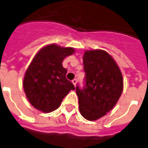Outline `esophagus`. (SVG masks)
I'll use <instances>...</instances> for the list:
<instances>
[{
  "instance_id": "obj_1",
  "label": "esophagus",
  "mask_w": 148,
  "mask_h": 148,
  "mask_svg": "<svg viewBox=\"0 0 148 148\" xmlns=\"http://www.w3.org/2000/svg\"><path fill=\"white\" fill-rule=\"evenodd\" d=\"M77 82V79H74V80L72 81V83L74 84V86H76Z\"/></svg>"
}]
</instances>
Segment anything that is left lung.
Returning a JSON list of instances; mask_svg holds the SVG:
<instances>
[{
    "instance_id": "left-lung-1",
    "label": "left lung",
    "mask_w": 148,
    "mask_h": 148,
    "mask_svg": "<svg viewBox=\"0 0 148 148\" xmlns=\"http://www.w3.org/2000/svg\"><path fill=\"white\" fill-rule=\"evenodd\" d=\"M83 63L84 86H76L79 110L85 119L95 121L117 103L123 91V77L112 57L102 50L85 51Z\"/></svg>"
}]
</instances>
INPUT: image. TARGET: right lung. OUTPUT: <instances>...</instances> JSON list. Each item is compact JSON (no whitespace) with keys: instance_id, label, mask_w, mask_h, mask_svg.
I'll use <instances>...</instances> for the list:
<instances>
[{"instance_id":"1","label":"right lung","mask_w":148,"mask_h":148,"mask_svg":"<svg viewBox=\"0 0 148 148\" xmlns=\"http://www.w3.org/2000/svg\"><path fill=\"white\" fill-rule=\"evenodd\" d=\"M74 52L72 47L46 46L35 55L24 79V92L30 103L43 112H51L60 106L74 84L66 78L63 67L65 57Z\"/></svg>"}]
</instances>
